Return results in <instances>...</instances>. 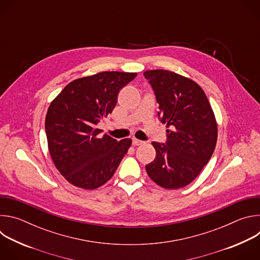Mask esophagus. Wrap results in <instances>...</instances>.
Wrapping results in <instances>:
<instances>
[{
	"label": "esophagus",
	"mask_w": 260,
	"mask_h": 260,
	"mask_svg": "<svg viewBox=\"0 0 260 260\" xmlns=\"http://www.w3.org/2000/svg\"><path fill=\"white\" fill-rule=\"evenodd\" d=\"M144 142L143 141H140L138 139H133V145L134 146H139V145H142Z\"/></svg>",
	"instance_id": "obj_1"
}]
</instances>
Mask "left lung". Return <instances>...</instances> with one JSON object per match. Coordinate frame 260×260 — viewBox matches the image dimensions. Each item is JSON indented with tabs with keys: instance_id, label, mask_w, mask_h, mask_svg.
<instances>
[{
	"instance_id": "obj_1",
	"label": "left lung",
	"mask_w": 260,
	"mask_h": 260,
	"mask_svg": "<svg viewBox=\"0 0 260 260\" xmlns=\"http://www.w3.org/2000/svg\"><path fill=\"white\" fill-rule=\"evenodd\" d=\"M167 124V142H152L155 159L146 172L160 187L178 189L191 183L210 160L217 142V122L202 87L167 70L144 72Z\"/></svg>"
}]
</instances>
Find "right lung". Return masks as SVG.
Here are the masks:
<instances>
[{"instance_id": "obj_1", "label": "right lung", "mask_w": 260, "mask_h": 260, "mask_svg": "<svg viewBox=\"0 0 260 260\" xmlns=\"http://www.w3.org/2000/svg\"><path fill=\"white\" fill-rule=\"evenodd\" d=\"M137 73L101 72L70 82L51 102L45 131L54 166L64 179L83 189H95L114 175L132 145L99 136L98 123L112 113L118 92Z\"/></svg>"}]
</instances>
